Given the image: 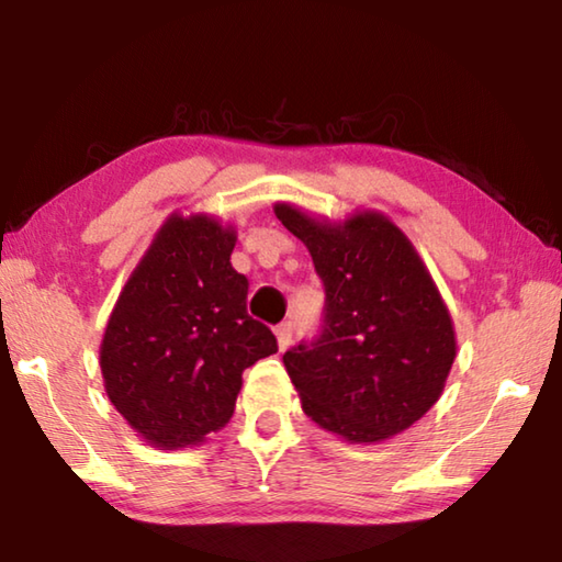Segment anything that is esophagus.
I'll return each mask as SVG.
<instances>
[{
  "label": "esophagus",
  "instance_id": "obj_1",
  "mask_svg": "<svg viewBox=\"0 0 562 562\" xmlns=\"http://www.w3.org/2000/svg\"><path fill=\"white\" fill-rule=\"evenodd\" d=\"M274 337H278L280 351L288 349L292 345V325H290V322H282V325L274 327Z\"/></svg>",
  "mask_w": 562,
  "mask_h": 562
}]
</instances>
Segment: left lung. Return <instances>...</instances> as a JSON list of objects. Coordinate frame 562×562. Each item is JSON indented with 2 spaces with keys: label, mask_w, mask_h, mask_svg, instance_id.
Listing matches in <instances>:
<instances>
[{
  "label": "left lung",
  "mask_w": 562,
  "mask_h": 562,
  "mask_svg": "<svg viewBox=\"0 0 562 562\" xmlns=\"http://www.w3.org/2000/svg\"><path fill=\"white\" fill-rule=\"evenodd\" d=\"M274 215L307 247L327 292L319 339L282 357L302 412L347 443L406 431L439 402L459 349L422 255L374 207L329 221L278 201Z\"/></svg>",
  "instance_id": "1"
}]
</instances>
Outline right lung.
<instances>
[{
    "mask_svg": "<svg viewBox=\"0 0 562 562\" xmlns=\"http://www.w3.org/2000/svg\"><path fill=\"white\" fill-rule=\"evenodd\" d=\"M237 233L207 213H170L113 304L99 364L103 389L136 436L190 449L235 412L243 372L278 351L245 310L231 265Z\"/></svg>",
    "mask_w": 562,
    "mask_h": 562,
    "instance_id": "add662e5",
    "label": "right lung"
}]
</instances>
